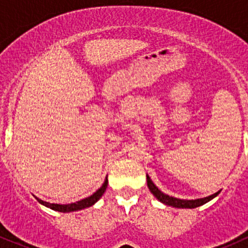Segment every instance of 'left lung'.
I'll return each instance as SVG.
<instances>
[{
	"mask_svg": "<svg viewBox=\"0 0 248 248\" xmlns=\"http://www.w3.org/2000/svg\"><path fill=\"white\" fill-rule=\"evenodd\" d=\"M147 186L149 187L150 192L155 196L161 203L166 204V205L172 206V207H177V209H195V207H198L201 205H204L206 204L207 202H210L211 199H213L215 197L220 193V190L217 191L216 193H213L211 196H207V197L204 198H198V199H179L176 197H172V196L167 195V193H163L158 189L155 184L153 183V181L150 179L149 176L147 175Z\"/></svg>",
	"mask_w": 248,
	"mask_h": 248,
	"instance_id": "1",
	"label": "left lung"
}]
</instances>
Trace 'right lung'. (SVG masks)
I'll list each match as a JSON object with an SVG mask.
<instances>
[{"label": "right lung", "mask_w": 248, "mask_h": 248, "mask_svg": "<svg viewBox=\"0 0 248 248\" xmlns=\"http://www.w3.org/2000/svg\"><path fill=\"white\" fill-rule=\"evenodd\" d=\"M107 184H108V179L106 177V179H105V182H104V184H102V186L99 187V189L96 190L94 193H93V195H91L90 197L81 199V201L76 202V203H71V204H55V203L51 204V203H49V202H44V201H42V199H39L37 197H35V198L39 202V203L42 204V205L50 207L51 210H55V211L64 212V213L79 211V210L86 209V207L94 205L96 202H98L99 199L102 197V195H104L105 191H106Z\"/></svg>", "instance_id": "obj_1"}]
</instances>
